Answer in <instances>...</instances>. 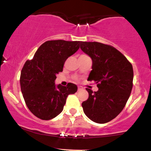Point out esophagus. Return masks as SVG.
Returning a JSON list of instances; mask_svg holds the SVG:
<instances>
[{
	"instance_id": "1",
	"label": "esophagus",
	"mask_w": 151,
	"mask_h": 151,
	"mask_svg": "<svg viewBox=\"0 0 151 151\" xmlns=\"http://www.w3.org/2000/svg\"><path fill=\"white\" fill-rule=\"evenodd\" d=\"M77 90H78V91H82V88L81 87H78V89H77Z\"/></svg>"
}]
</instances>
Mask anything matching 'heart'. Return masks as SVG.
Returning a JSON list of instances; mask_svg holds the SVG:
<instances>
[{"instance_id":"obj_1","label":"heart","mask_w":151,"mask_h":151,"mask_svg":"<svg viewBox=\"0 0 151 151\" xmlns=\"http://www.w3.org/2000/svg\"><path fill=\"white\" fill-rule=\"evenodd\" d=\"M83 56H87V55H84V54H82V55H81L80 57H83ZM74 79H75L76 80H78V78H77V77H74Z\"/></svg>"}]
</instances>
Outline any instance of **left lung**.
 I'll use <instances>...</instances> for the list:
<instances>
[{"label":"left lung","mask_w":151,"mask_h":151,"mask_svg":"<svg viewBox=\"0 0 151 151\" xmlns=\"http://www.w3.org/2000/svg\"><path fill=\"white\" fill-rule=\"evenodd\" d=\"M80 49L92 60L89 81H94L97 92L86 88L89 97L82 103L84 114L91 120L110 122L123 110L132 88L131 63L115 47L100 42L81 41Z\"/></svg>","instance_id":"obj_1"}]
</instances>
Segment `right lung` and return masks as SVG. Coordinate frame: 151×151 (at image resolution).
I'll return each instance as SVG.
<instances>
[{
	"mask_svg": "<svg viewBox=\"0 0 151 151\" xmlns=\"http://www.w3.org/2000/svg\"><path fill=\"white\" fill-rule=\"evenodd\" d=\"M80 41H47L41 44L31 60L24 64L20 84L25 102L36 117L49 120L62 112L67 96L77 91L68 83L56 85L57 74L63 71L64 62L79 49Z\"/></svg>",
	"mask_w": 151,
	"mask_h": 151,
	"instance_id": "right-lung-1",
	"label": "right lung"
}]
</instances>
